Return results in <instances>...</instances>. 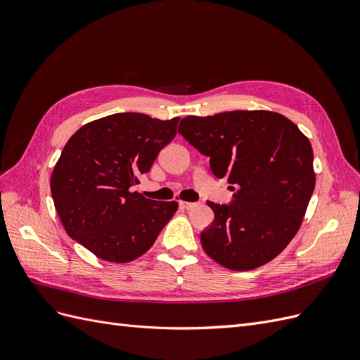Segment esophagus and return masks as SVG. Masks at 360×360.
<instances>
[{
	"label": "esophagus",
	"instance_id": "obj_1",
	"mask_svg": "<svg viewBox=\"0 0 360 360\" xmlns=\"http://www.w3.org/2000/svg\"><path fill=\"white\" fill-rule=\"evenodd\" d=\"M179 205L181 207V209H186V210H189V209H193L195 205H197V202H189V201H180L179 202Z\"/></svg>",
	"mask_w": 360,
	"mask_h": 360
}]
</instances>
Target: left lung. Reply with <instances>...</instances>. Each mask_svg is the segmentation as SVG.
<instances>
[{"mask_svg":"<svg viewBox=\"0 0 360 360\" xmlns=\"http://www.w3.org/2000/svg\"><path fill=\"white\" fill-rule=\"evenodd\" d=\"M179 134L237 188L228 204L207 201L214 221L201 233L205 254L231 270L274 259L299 231L315 188L309 139L270 111L191 115Z\"/></svg>","mask_w":360,"mask_h":360,"instance_id":"1","label":"left lung"}]
</instances>
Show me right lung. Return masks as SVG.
I'll return each mask as SVG.
<instances>
[{
  "label": "right lung",
  "instance_id": "obj_1",
  "mask_svg": "<svg viewBox=\"0 0 360 360\" xmlns=\"http://www.w3.org/2000/svg\"><path fill=\"white\" fill-rule=\"evenodd\" d=\"M179 120L120 112L82 126L68 141L52 172L51 193L73 240L114 263L147 252L179 204L130 191L176 136Z\"/></svg>",
  "mask_w": 360,
  "mask_h": 360
}]
</instances>
